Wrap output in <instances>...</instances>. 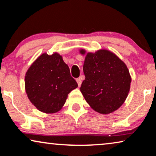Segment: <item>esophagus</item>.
I'll return each mask as SVG.
<instances>
[{
    "label": "esophagus",
    "mask_w": 156,
    "mask_h": 156,
    "mask_svg": "<svg viewBox=\"0 0 156 156\" xmlns=\"http://www.w3.org/2000/svg\"><path fill=\"white\" fill-rule=\"evenodd\" d=\"M76 82H77L78 86H79V87H80V86H81V84H82V80H81V79H80V78L76 79Z\"/></svg>",
    "instance_id": "34e87169"
}]
</instances>
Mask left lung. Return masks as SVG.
<instances>
[{"instance_id": "1", "label": "left lung", "mask_w": 156, "mask_h": 156, "mask_svg": "<svg viewBox=\"0 0 156 156\" xmlns=\"http://www.w3.org/2000/svg\"><path fill=\"white\" fill-rule=\"evenodd\" d=\"M85 56V80L80 91L89 105L98 113L108 115L122 106L130 92L131 76L126 64L113 52L100 49L92 53L81 48Z\"/></svg>"}]
</instances>
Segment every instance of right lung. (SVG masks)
I'll list each match as a JSON object with an SVG mask.
<instances>
[{
  "mask_svg": "<svg viewBox=\"0 0 156 156\" xmlns=\"http://www.w3.org/2000/svg\"><path fill=\"white\" fill-rule=\"evenodd\" d=\"M78 87L70 75L69 68L57 52L41 54L28 69L25 90L38 110L46 114L59 111L68 94Z\"/></svg>",
  "mask_w": 156,
  "mask_h": 156,
  "instance_id": "1",
  "label": "right lung"
}]
</instances>
